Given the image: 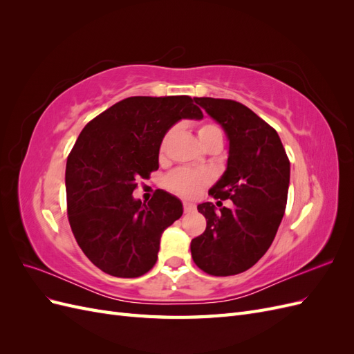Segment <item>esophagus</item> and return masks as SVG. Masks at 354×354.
<instances>
[{
  "instance_id": "esophagus-1",
  "label": "esophagus",
  "mask_w": 354,
  "mask_h": 354,
  "mask_svg": "<svg viewBox=\"0 0 354 354\" xmlns=\"http://www.w3.org/2000/svg\"><path fill=\"white\" fill-rule=\"evenodd\" d=\"M183 208H185V212H192V211H195L196 205L192 202H183Z\"/></svg>"
}]
</instances>
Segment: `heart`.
Masks as SVG:
<instances>
[{
	"mask_svg": "<svg viewBox=\"0 0 354 354\" xmlns=\"http://www.w3.org/2000/svg\"><path fill=\"white\" fill-rule=\"evenodd\" d=\"M174 133H176V127L168 130L162 137V140H160V145H159L160 155L165 153L168 143L171 140V137L174 136ZM198 137L202 146H207L214 142H218V143L223 142V133L220 130V127L211 122L202 124L198 128ZM209 180H211V176L207 173V171L177 169L165 178V186L177 195L190 198V196H195L203 186H207L209 183Z\"/></svg>",
	"mask_w": 354,
	"mask_h": 354,
	"instance_id": "b5f03b06",
	"label": "heart"
}]
</instances>
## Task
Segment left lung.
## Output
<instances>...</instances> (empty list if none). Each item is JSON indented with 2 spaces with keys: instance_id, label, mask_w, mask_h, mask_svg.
Instances as JSON below:
<instances>
[{
  "instance_id": "left-lung-1",
  "label": "left lung",
  "mask_w": 354,
  "mask_h": 354,
  "mask_svg": "<svg viewBox=\"0 0 354 354\" xmlns=\"http://www.w3.org/2000/svg\"><path fill=\"white\" fill-rule=\"evenodd\" d=\"M194 100L226 133V169L209 195L232 198L234 207L217 211L212 202L199 203L207 229L192 239V259L208 274H238L261 259L279 229L289 187V159L274 128L242 103L212 97Z\"/></svg>"
}]
</instances>
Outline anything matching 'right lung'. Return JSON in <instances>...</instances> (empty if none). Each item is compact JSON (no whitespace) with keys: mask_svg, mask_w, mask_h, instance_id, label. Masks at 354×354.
I'll list each match as a JSON object with an SVG mask.
<instances>
[{"mask_svg":"<svg viewBox=\"0 0 354 354\" xmlns=\"http://www.w3.org/2000/svg\"><path fill=\"white\" fill-rule=\"evenodd\" d=\"M189 95L128 97L84 127L66 162L68 218L88 260L116 277L152 269L164 230L183 203L158 189L147 203L133 196L138 178L159 168V145L180 120H202Z\"/></svg>","mask_w":354,"mask_h":354,"instance_id":"obj_1","label":"right lung"}]
</instances>
